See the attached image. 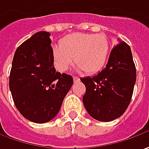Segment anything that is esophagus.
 Returning <instances> with one entry per match:
<instances>
[{
    "label": "esophagus",
    "instance_id": "1",
    "mask_svg": "<svg viewBox=\"0 0 149 149\" xmlns=\"http://www.w3.org/2000/svg\"><path fill=\"white\" fill-rule=\"evenodd\" d=\"M73 81H74V82H77V81H80V78L78 77H73Z\"/></svg>",
    "mask_w": 149,
    "mask_h": 149
}]
</instances>
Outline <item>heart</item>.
Masks as SVG:
<instances>
[{"label":"heart","instance_id":"heart-1","mask_svg":"<svg viewBox=\"0 0 149 149\" xmlns=\"http://www.w3.org/2000/svg\"><path fill=\"white\" fill-rule=\"evenodd\" d=\"M60 44L52 50L55 67L60 72L67 71L75 60L78 71L96 73L104 67L110 50L104 34L76 32L63 37Z\"/></svg>","mask_w":149,"mask_h":149}]
</instances>
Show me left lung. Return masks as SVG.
I'll use <instances>...</instances> for the list:
<instances>
[{"label":"left lung","instance_id":"8db88e82","mask_svg":"<svg viewBox=\"0 0 149 149\" xmlns=\"http://www.w3.org/2000/svg\"><path fill=\"white\" fill-rule=\"evenodd\" d=\"M81 81L86 87L82 102L92 118L110 122L121 117L131 102L136 82L130 47L119 41L111 51L106 68Z\"/></svg>","mask_w":149,"mask_h":149}]
</instances>
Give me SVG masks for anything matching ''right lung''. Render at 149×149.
I'll use <instances>...</instances> for the list:
<instances>
[{"mask_svg":"<svg viewBox=\"0 0 149 149\" xmlns=\"http://www.w3.org/2000/svg\"><path fill=\"white\" fill-rule=\"evenodd\" d=\"M50 33L39 31L16 49L9 87L16 108L36 123L53 119L72 86L70 75L56 72Z\"/></svg>","mask_w":149,"mask_h":149,"instance_id":"add662e5","label":"right lung"}]
</instances>
